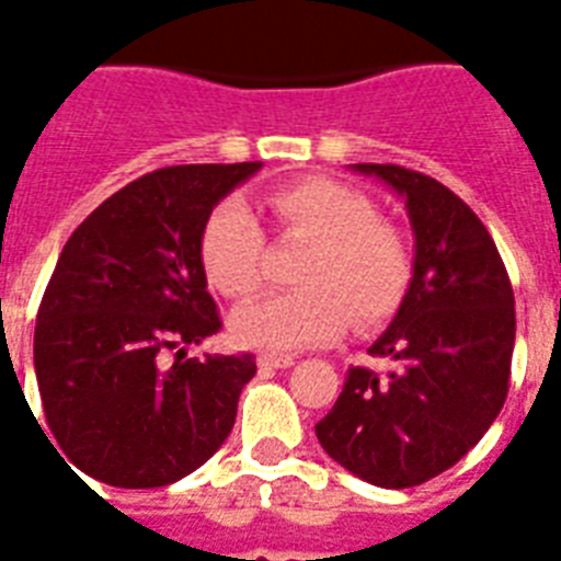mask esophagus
<instances>
[{"label":"esophagus","instance_id":"34e87169","mask_svg":"<svg viewBox=\"0 0 561 561\" xmlns=\"http://www.w3.org/2000/svg\"><path fill=\"white\" fill-rule=\"evenodd\" d=\"M255 364H259V369H288L294 358L290 355H259Z\"/></svg>","mask_w":561,"mask_h":561}]
</instances>
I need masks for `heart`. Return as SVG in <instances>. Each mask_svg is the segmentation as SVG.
Masks as SVG:
<instances>
[{
    "label": "heart",
    "mask_w": 561,
    "mask_h": 561,
    "mask_svg": "<svg viewBox=\"0 0 561 561\" xmlns=\"http://www.w3.org/2000/svg\"><path fill=\"white\" fill-rule=\"evenodd\" d=\"M276 232L308 244L294 282L299 290L238 311L232 337L247 350L282 355L334 341L350 325L373 329L390 320L413 282V253L396 224L378 218L358 188L306 178L267 197ZM201 267L218 294L253 299L267 282V244L253 211L227 201L201 229Z\"/></svg>",
    "instance_id": "b5f03b06"
}]
</instances>
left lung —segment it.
I'll return each instance as SVG.
<instances>
[{"label":"left lung","instance_id":"1","mask_svg":"<svg viewBox=\"0 0 561 561\" xmlns=\"http://www.w3.org/2000/svg\"><path fill=\"white\" fill-rule=\"evenodd\" d=\"M404 197L416 236L413 282L369 346L387 375L352 367L317 439L373 486L410 489L480 443L510 392L513 282L483 220L448 186L392 162H360Z\"/></svg>","mask_w":561,"mask_h":561}]
</instances>
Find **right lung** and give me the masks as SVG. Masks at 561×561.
<instances>
[{"label":"right lung","instance_id":"1","mask_svg":"<svg viewBox=\"0 0 561 561\" xmlns=\"http://www.w3.org/2000/svg\"><path fill=\"white\" fill-rule=\"evenodd\" d=\"M259 169H157L107 197L64 244L37 311L34 369L55 443L90 478L169 486L236 425L253 355L183 360V346L220 329L197 253L203 224Z\"/></svg>","mask_w":561,"mask_h":561}]
</instances>
